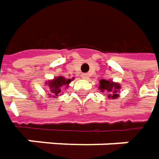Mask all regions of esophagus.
<instances>
[{
  "label": "esophagus",
  "mask_w": 159,
  "mask_h": 159,
  "mask_svg": "<svg viewBox=\"0 0 159 159\" xmlns=\"http://www.w3.org/2000/svg\"><path fill=\"white\" fill-rule=\"evenodd\" d=\"M81 77H82L83 79H85V80H88V79H89V74H87V73H82V74H81Z\"/></svg>",
  "instance_id": "esophagus-1"
}]
</instances>
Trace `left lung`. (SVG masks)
Segmentation results:
<instances>
[{
    "mask_svg": "<svg viewBox=\"0 0 159 159\" xmlns=\"http://www.w3.org/2000/svg\"><path fill=\"white\" fill-rule=\"evenodd\" d=\"M99 85V89L102 92L106 91L108 92V96L109 98H112L115 99L117 97H119V90L121 89V86L119 83L113 82L112 80H101Z\"/></svg>",
    "mask_w": 159,
    "mask_h": 159,
    "instance_id": "obj_1",
    "label": "left lung"
}]
</instances>
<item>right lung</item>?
<instances>
[{"label": "right lung", "instance_id": "1", "mask_svg": "<svg viewBox=\"0 0 159 159\" xmlns=\"http://www.w3.org/2000/svg\"><path fill=\"white\" fill-rule=\"evenodd\" d=\"M74 78L72 79H65L63 76H59L55 78L52 80H49L48 82V86L50 89V96L57 97L61 92V89L64 87H68L71 80H73Z\"/></svg>", "mask_w": 159, "mask_h": 159}]
</instances>
